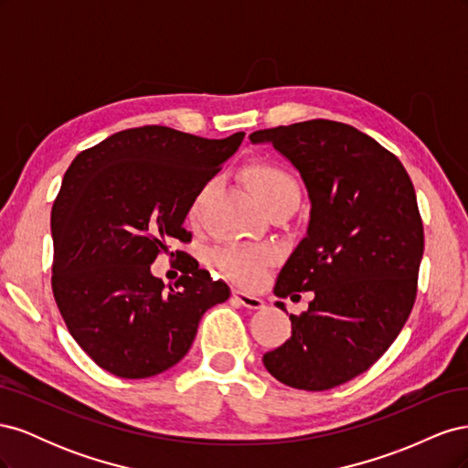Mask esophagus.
Returning a JSON list of instances; mask_svg holds the SVG:
<instances>
[{"instance_id": "34e87169", "label": "esophagus", "mask_w": 468, "mask_h": 468, "mask_svg": "<svg viewBox=\"0 0 468 468\" xmlns=\"http://www.w3.org/2000/svg\"><path fill=\"white\" fill-rule=\"evenodd\" d=\"M232 299H234L236 303L242 304V306L250 308V310H260V308H263V301L260 299V296H253V294L244 292V291H239V289H234V291H232Z\"/></svg>"}]
</instances>
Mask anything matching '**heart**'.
<instances>
[{"mask_svg":"<svg viewBox=\"0 0 468 468\" xmlns=\"http://www.w3.org/2000/svg\"><path fill=\"white\" fill-rule=\"evenodd\" d=\"M246 179L250 181L253 193L258 195V199L265 207V210L289 201L301 203L299 181H296L287 169H282L275 164L250 165L246 169ZM199 199L193 203L191 215L197 212ZM212 261H215V265L226 277H230L238 282H244V285H251V282H256L261 277L263 269L269 265V261H271V251L265 248H250V246H224L215 251Z\"/></svg>","mask_w":468,"mask_h":468,"instance_id":"heart-1","label":"heart"}]
</instances>
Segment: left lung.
Returning a JSON list of instances; mask_svg holds the SVG:
<instances>
[{"mask_svg": "<svg viewBox=\"0 0 468 468\" xmlns=\"http://www.w3.org/2000/svg\"><path fill=\"white\" fill-rule=\"evenodd\" d=\"M250 140L285 155L310 199L306 236L273 292L314 291V299L289 316L291 337L263 365L292 388L339 387L369 369L412 313L423 256L414 186L394 154L344 122L304 121Z\"/></svg>", "mask_w": 468, "mask_h": 468, "instance_id": "8db88e82", "label": "left lung"}]
</instances>
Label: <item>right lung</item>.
<instances>
[{"mask_svg":"<svg viewBox=\"0 0 468 468\" xmlns=\"http://www.w3.org/2000/svg\"><path fill=\"white\" fill-rule=\"evenodd\" d=\"M242 140L148 124L111 134L68 167L50 217L52 292L101 369L122 378L167 371L186 357L207 310L230 296L199 263L176 287L150 265L169 239L189 242V208Z\"/></svg>","mask_w":468,"mask_h":468,"instance_id":"add662e5","label":"right lung"}]
</instances>
